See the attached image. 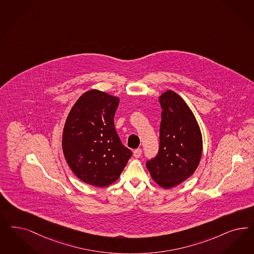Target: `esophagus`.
<instances>
[{
    "label": "esophagus",
    "instance_id": "esophagus-1",
    "mask_svg": "<svg viewBox=\"0 0 254 254\" xmlns=\"http://www.w3.org/2000/svg\"><path fill=\"white\" fill-rule=\"evenodd\" d=\"M142 155V149L141 148H136L133 150V157L135 158H139Z\"/></svg>",
    "mask_w": 254,
    "mask_h": 254
}]
</instances>
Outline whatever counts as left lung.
<instances>
[{
	"instance_id": "8db88e82",
	"label": "left lung",
	"mask_w": 254,
	"mask_h": 254,
	"mask_svg": "<svg viewBox=\"0 0 254 254\" xmlns=\"http://www.w3.org/2000/svg\"><path fill=\"white\" fill-rule=\"evenodd\" d=\"M159 101L163 109L159 151L146 165L157 184L170 189L196 170L203 141L194 115L179 94L167 90Z\"/></svg>"
}]
</instances>
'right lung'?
I'll return each instance as SVG.
<instances>
[{"mask_svg": "<svg viewBox=\"0 0 254 254\" xmlns=\"http://www.w3.org/2000/svg\"><path fill=\"white\" fill-rule=\"evenodd\" d=\"M120 99L91 90L82 94L67 117L63 150L74 175L85 183L107 187L121 176L131 158L115 129Z\"/></svg>", "mask_w": 254, "mask_h": 254, "instance_id": "obj_1", "label": "right lung"}]
</instances>
